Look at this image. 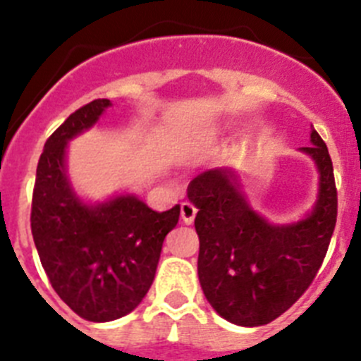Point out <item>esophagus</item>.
Instances as JSON below:
<instances>
[{"mask_svg": "<svg viewBox=\"0 0 361 361\" xmlns=\"http://www.w3.org/2000/svg\"><path fill=\"white\" fill-rule=\"evenodd\" d=\"M197 208L191 202H183L180 204V219H183L184 224H191L195 220Z\"/></svg>", "mask_w": 361, "mask_h": 361, "instance_id": "obj_1", "label": "esophagus"}]
</instances>
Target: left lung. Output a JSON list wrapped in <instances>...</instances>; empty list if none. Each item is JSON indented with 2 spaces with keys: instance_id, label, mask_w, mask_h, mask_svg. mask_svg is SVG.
<instances>
[{
  "instance_id": "1",
  "label": "left lung",
  "mask_w": 361,
  "mask_h": 361,
  "mask_svg": "<svg viewBox=\"0 0 361 361\" xmlns=\"http://www.w3.org/2000/svg\"><path fill=\"white\" fill-rule=\"evenodd\" d=\"M317 166L318 197L291 224H273L253 209L233 168H213L191 180L188 199L199 213V280L224 320L266 325L288 311L317 276L336 224V186L327 146L317 130L300 148Z\"/></svg>"
}]
</instances>
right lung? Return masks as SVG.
<instances>
[{
  "mask_svg": "<svg viewBox=\"0 0 361 361\" xmlns=\"http://www.w3.org/2000/svg\"><path fill=\"white\" fill-rule=\"evenodd\" d=\"M108 99L75 110L44 142L32 195V237L59 298L88 322H111L132 312L148 293L166 235L180 206L153 212L133 193L86 202L66 173V149L90 130Z\"/></svg>",
  "mask_w": 361,
  "mask_h": 361,
  "instance_id": "right-lung-1",
  "label": "right lung"
}]
</instances>
